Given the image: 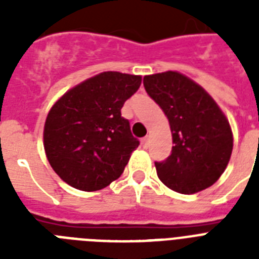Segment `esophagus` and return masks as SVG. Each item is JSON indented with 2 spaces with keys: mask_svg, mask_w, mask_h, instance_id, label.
I'll return each instance as SVG.
<instances>
[{
  "mask_svg": "<svg viewBox=\"0 0 259 259\" xmlns=\"http://www.w3.org/2000/svg\"><path fill=\"white\" fill-rule=\"evenodd\" d=\"M141 145H142V148H144V149H148V148H149V137L142 138Z\"/></svg>",
  "mask_w": 259,
  "mask_h": 259,
  "instance_id": "esophagus-1",
  "label": "esophagus"
}]
</instances>
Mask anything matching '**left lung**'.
Segmentation results:
<instances>
[{"instance_id":"8db88e82","label":"left lung","mask_w":259,"mask_h":259,"mask_svg":"<svg viewBox=\"0 0 259 259\" xmlns=\"http://www.w3.org/2000/svg\"><path fill=\"white\" fill-rule=\"evenodd\" d=\"M146 93L169 121L172 153L154 162L158 179L179 193L208 188L225 172L233 132L211 95L185 75L166 71L144 78Z\"/></svg>"}]
</instances>
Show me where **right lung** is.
<instances>
[{
	"label": "right lung",
	"mask_w": 259,
	"mask_h": 259,
	"mask_svg": "<svg viewBox=\"0 0 259 259\" xmlns=\"http://www.w3.org/2000/svg\"><path fill=\"white\" fill-rule=\"evenodd\" d=\"M141 76L107 71L59 99L44 125V149L59 177L80 191H98L121 176L140 141L121 109Z\"/></svg>",
	"instance_id": "obj_1"
}]
</instances>
